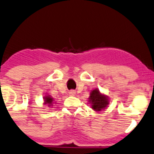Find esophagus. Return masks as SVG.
I'll return each instance as SVG.
<instances>
[{
	"label": "esophagus",
	"mask_w": 154,
	"mask_h": 154,
	"mask_svg": "<svg viewBox=\"0 0 154 154\" xmlns=\"http://www.w3.org/2000/svg\"><path fill=\"white\" fill-rule=\"evenodd\" d=\"M69 94H70V95H74L75 94V92L74 90H70V92H69Z\"/></svg>",
	"instance_id": "1"
}]
</instances>
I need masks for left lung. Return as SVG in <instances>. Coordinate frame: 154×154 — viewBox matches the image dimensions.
<instances>
[{"label": "left lung", "instance_id": "left-lung-1", "mask_svg": "<svg viewBox=\"0 0 154 154\" xmlns=\"http://www.w3.org/2000/svg\"><path fill=\"white\" fill-rule=\"evenodd\" d=\"M89 101L91 103L92 108L97 112L104 109L109 104L108 97L101 95L97 89L92 91L89 97Z\"/></svg>", "mask_w": 154, "mask_h": 154}]
</instances>
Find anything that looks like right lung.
<instances>
[{
    "mask_svg": "<svg viewBox=\"0 0 154 154\" xmlns=\"http://www.w3.org/2000/svg\"><path fill=\"white\" fill-rule=\"evenodd\" d=\"M53 101H54V98H52L50 95H48V96H45V103L48 104V106H52L51 104H53Z\"/></svg>",
    "mask_w": 154,
    "mask_h": 154,
    "instance_id": "right-lung-1",
    "label": "right lung"
}]
</instances>
